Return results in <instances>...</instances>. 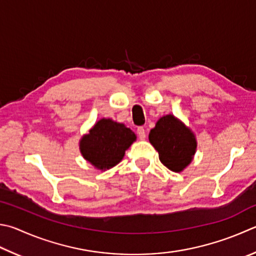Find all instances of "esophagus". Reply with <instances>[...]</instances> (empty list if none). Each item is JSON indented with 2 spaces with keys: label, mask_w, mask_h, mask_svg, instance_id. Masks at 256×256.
I'll list each match as a JSON object with an SVG mask.
<instances>
[{
  "label": "esophagus",
  "mask_w": 256,
  "mask_h": 256,
  "mask_svg": "<svg viewBox=\"0 0 256 256\" xmlns=\"http://www.w3.org/2000/svg\"><path fill=\"white\" fill-rule=\"evenodd\" d=\"M136 133H138V138H140V140H144V138H146V130H144V128H142V126L138 128Z\"/></svg>",
  "instance_id": "1"
}]
</instances>
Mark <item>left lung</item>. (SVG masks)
<instances>
[{
  "label": "left lung",
  "instance_id": "obj_1",
  "mask_svg": "<svg viewBox=\"0 0 256 256\" xmlns=\"http://www.w3.org/2000/svg\"><path fill=\"white\" fill-rule=\"evenodd\" d=\"M148 141L159 153L162 164L174 172H180L190 164L197 148L194 134L174 115L158 120L148 134Z\"/></svg>",
  "mask_w": 256,
  "mask_h": 256
}]
</instances>
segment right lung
<instances>
[{"label": "right lung", "mask_w": 256, "mask_h": 256, "mask_svg": "<svg viewBox=\"0 0 256 256\" xmlns=\"http://www.w3.org/2000/svg\"><path fill=\"white\" fill-rule=\"evenodd\" d=\"M136 140V134L124 124L103 118L82 138L80 151L88 162L105 170L118 164Z\"/></svg>", "instance_id": "add662e5"}]
</instances>
